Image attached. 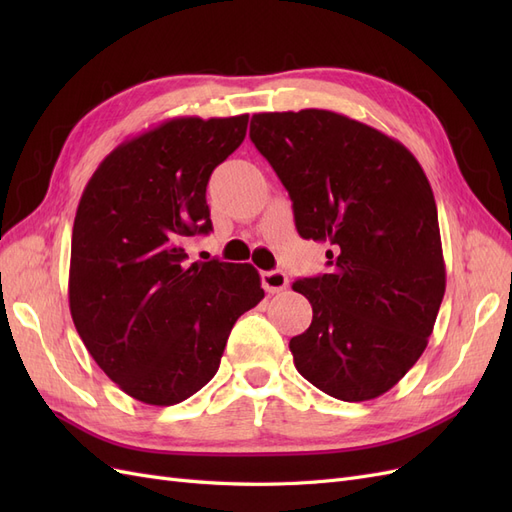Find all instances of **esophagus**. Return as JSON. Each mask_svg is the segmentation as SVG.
Masks as SVG:
<instances>
[{
	"label": "esophagus",
	"instance_id": "1",
	"mask_svg": "<svg viewBox=\"0 0 512 512\" xmlns=\"http://www.w3.org/2000/svg\"><path fill=\"white\" fill-rule=\"evenodd\" d=\"M262 280V288H265L269 294L282 292L288 288V277L284 271H265L260 275Z\"/></svg>",
	"mask_w": 512,
	"mask_h": 512
}]
</instances>
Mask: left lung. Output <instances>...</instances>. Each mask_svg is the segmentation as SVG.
<instances>
[{
	"instance_id": "obj_1",
	"label": "left lung",
	"mask_w": 512,
	"mask_h": 512,
	"mask_svg": "<svg viewBox=\"0 0 512 512\" xmlns=\"http://www.w3.org/2000/svg\"><path fill=\"white\" fill-rule=\"evenodd\" d=\"M250 138L284 183L329 273L292 284L312 303L290 339L299 374L342 401L380 397L427 348L446 288L438 209L395 138L322 108L252 115Z\"/></svg>"
}]
</instances>
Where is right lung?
I'll return each mask as SVG.
<instances>
[{
    "mask_svg": "<svg viewBox=\"0 0 512 512\" xmlns=\"http://www.w3.org/2000/svg\"><path fill=\"white\" fill-rule=\"evenodd\" d=\"M247 115L177 117L121 143L85 185L72 228L70 314L123 393L175 406L215 376L226 339L265 290L252 265L188 262L211 230L207 183Z\"/></svg>",
    "mask_w": 512,
    "mask_h": 512,
    "instance_id": "add662e5",
    "label": "right lung"
}]
</instances>
